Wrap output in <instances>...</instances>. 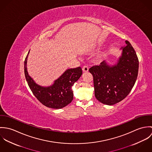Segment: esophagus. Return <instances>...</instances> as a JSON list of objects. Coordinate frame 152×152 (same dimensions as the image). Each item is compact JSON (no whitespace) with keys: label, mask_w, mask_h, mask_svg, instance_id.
I'll return each instance as SVG.
<instances>
[{"label":"esophagus","mask_w":152,"mask_h":152,"mask_svg":"<svg viewBox=\"0 0 152 152\" xmlns=\"http://www.w3.org/2000/svg\"><path fill=\"white\" fill-rule=\"evenodd\" d=\"M88 70H89V68H88L87 66H84L83 67V72H87L88 71Z\"/></svg>","instance_id":"esophagus-1"}]
</instances>
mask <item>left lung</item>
<instances>
[{
  "label": "left lung",
  "instance_id": "8db88e82",
  "mask_svg": "<svg viewBox=\"0 0 152 152\" xmlns=\"http://www.w3.org/2000/svg\"><path fill=\"white\" fill-rule=\"evenodd\" d=\"M125 43L116 64L111 66L103 61L89 69L94 78L95 96L104 104L112 105L122 101L136 81L139 60L130 43L127 40Z\"/></svg>",
  "mask_w": 152,
  "mask_h": 152
}]
</instances>
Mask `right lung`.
Returning <instances> with one entry per match:
<instances>
[{
    "label": "right lung",
    "mask_w": 152,
    "mask_h": 152,
    "mask_svg": "<svg viewBox=\"0 0 152 152\" xmlns=\"http://www.w3.org/2000/svg\"><path fill=\"white\" fill-rule=\"evenodd\" d=\"M24 60V75L27 84L36 98L44 106L53 109H61L70 104L73 99L72 87L83 74L80 66L68 69L50 87H44L36 84L27 70V60Z\"/></svg>",
    "instance_id": "obj_1"
}]
</instances>
